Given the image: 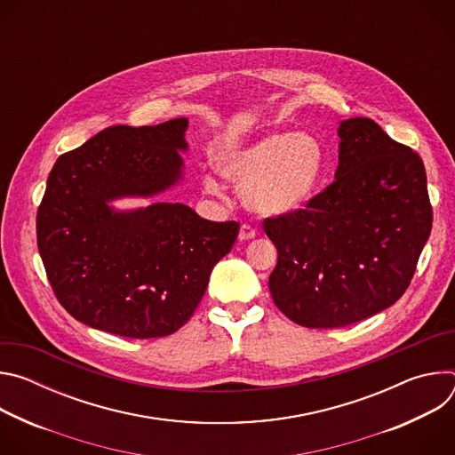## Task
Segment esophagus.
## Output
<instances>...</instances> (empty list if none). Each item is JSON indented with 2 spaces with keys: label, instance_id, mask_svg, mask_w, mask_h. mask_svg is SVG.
Masks as SVG:
<instances>
[{
  "label": "esophagus",
  "instance_id": "esophagus-1",
  "mask_svg": "<svg viewBox=\"0 0 455 455\" xmlns=\"http://www.w3.org/2000/svg\"><path fill=\"white\" fill-rule=\"evenodd\" d=\"M255 234L257 232L250 225H241V228H239V239L241 241H250V239L255 237Z\"/></svg>",
  "mask_w": 455,
  "mask_h": 455
}]
</instances>
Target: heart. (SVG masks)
Returning a JSON list of instances; mask_svg holds the SVG:
<instances>
[{"label":"heart","mask_w":455,"mask_h":455,"mask_svg":"<svg viewBox=\"0 0 455 455\" xmlns=\"http://www.w3.org/2000/svg\"><path fill=\"white\" fill-rule=\"evenodd\" d=\"M326 155L306 133H268L225 151L220 172L241 187L244 205L263 216H286L307 205L320 188ZM204 188L221 196L223 185L212 174Z\"/></svg>","instance_id":"heart-1"}]
</instances>
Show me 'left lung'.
I'll use <instances>...</instances> for the list:
<instances>
[{
	"label": "left lung",
	"instance_id": "left-lung-1",
	"mask_svg": "<svg viewBox=\"0 0 455 455\" xmlns=\"http://www.w3.org/2000/svg\"><path fill=\"white\" fill-rule=\"evenodd\" d=\"M335 181L293 214L265 220L277 248L268 286L304 328H342L393 306L432 230L423 160L371 118L339 125Z\"/></svg>",
	"mask_w": 455,
	"mask_h": 455
}]
</instances>
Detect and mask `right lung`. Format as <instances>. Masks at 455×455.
Returning a JSON list of instances; mask_svg holds the SVG:
<instances>
[{
  "instance_id": "obj_1",
  "label": "right lung",
  "mask_w": 455,
  "mask_h": 455,
  "mask_svg": "<svg viewBox=\"0 0 455 455\" xmlns=\"http://www.w3.org/2000/svg\"><path fill=\"white\" fill-rule=\"evenodd\" d=\"M187 118L111 125L64 153L37 211V246L52 290L76 320L125 339L178 331L211 272L237 239L235 221L200 218L183 204L116 211L183 180Z\"/></svg>"
}]
</instances>
